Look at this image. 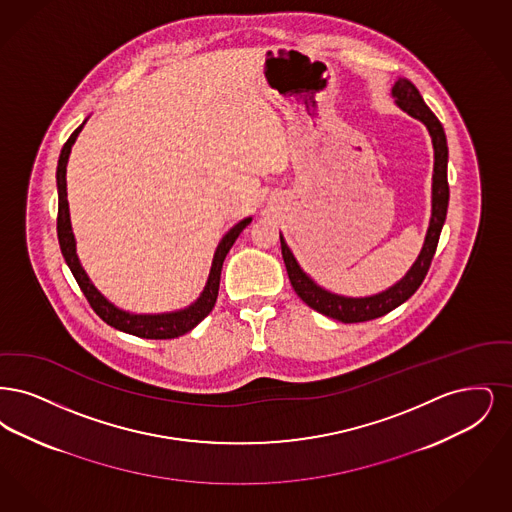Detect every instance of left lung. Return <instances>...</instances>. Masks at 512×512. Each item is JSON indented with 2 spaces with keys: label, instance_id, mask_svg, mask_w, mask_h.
<instances>
[{
  "label": "left lung",
  "instance_id": "obj_1",
  "mask_svg": "<svg viewBox=\"0 0 512 512\" xmlns=\"http://www.w3.org/2000/svg\"><path fill=\"white\" fill-rule=\"evenodd\" d=\"M392 97L396 99V105L409 116L421 120L434 147V174H432V212L430 222L426 229L423 248L415 260V264L409 267V271L401 277L400 281L392 287H388L373 296H342L334 294L331 290L319 287L312 277L300 267L298 260L294 258L287 241L281 237V252L289 273L290 285L294 292L312 308L315 312L323 313L327 317H333L342 323H361L382 317L392 310H396L407 298L415 294V290L421 287V283L428 273L430 262L434 258L438 239L444 227L447 204H449V185H447V139H445L444 126L436 118V114L430 111L424 103L419 89L415 88L407 78H398L392 86Z\"/></svg>",
  "mask_w": 512,
  "mask_h": 512
}]
</instances>
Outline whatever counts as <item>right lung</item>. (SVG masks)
<instances>
[{
  "instance_id": "1",
  "label": "right lung",
  "mask_w": 512,
  "mask_h": 512,
  "mask_svg": "<svg viewBox=\"0 0 512 512\" xmlns=\"http://www.w3.org/2000/svg\"><path fill=\"white\" fill-rule=\"evenodd\" d=\"M88 122V118L72 132L68 137L67 143L63 145V151L59 155V164H57V191H59V214H57V235H59V245L61 252L65 256V262L70 267L76 283L80 285V289L84 292V296L88 298L89 306L93 308V312L97 313L107 325H111L118 331L134 334L139 338H151V340H166V338H178L181 334L189 333L191 329H195L200 321L212 312L216 298H218V290H220V275H222V266L229 248L237 241V237L241 235V231L245 229L248 223L252 222V218H245L237 225H233L225 235H223L220 245L214 252L212 258V267L208 273V281L204 285V290L200 292L199 298L178 312L166 313H132L126 310H120L118 306H114L107 296H103L97 287L91 283V279L86 273V269L80 264V258L76 254V239L72 233V225H70V210H68L67 199V164L68 156L72 151V145L76 141V137L82 132L84 124Z\"/></svg>"
}]
</instances>
